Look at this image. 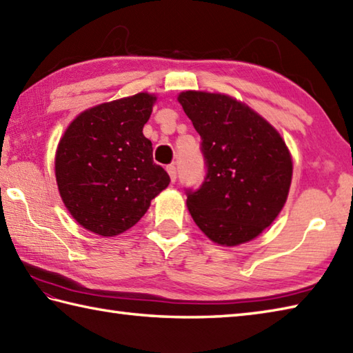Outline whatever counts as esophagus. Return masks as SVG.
I'll use <instances>...</instances> for the list:
<instances>
[{
	"instance_id": "34e87169",
	"label": "esophagus",
	"mask_w": 353,
	"mask_h": 353,
	"mask_svg": "<svg viewBox=\"0 0 353 353\" xmlns=\"http://www.w3.org/2000/svg\"><path fill=\"white\" fill-rule=\"evenodd\" d=\"M167 171H168V174H170V177H171V182H176V179H177V170H176V165H168V167H167Z\"/></svg>"
}]
</instances>
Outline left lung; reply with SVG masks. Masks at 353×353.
Instances as JSON below:
<instances>
[{"instance_id":"left-lung-1","label":"left lung","mask_w":353,"mask_h":353,"mask_svg":"<svg viewBox=\"0 0 353 353\" xmlns=\"http://www.w3.org/2000/svg\"><path fill=\"white\" fill-rule=\"evenodd\" d=\"M186 116L200 134L205 179L186 188L196 225L219 245L255 239L285 205L292 159L281 136L263 117L226 94L183 92Z\"/></svg>"}]
</instances>
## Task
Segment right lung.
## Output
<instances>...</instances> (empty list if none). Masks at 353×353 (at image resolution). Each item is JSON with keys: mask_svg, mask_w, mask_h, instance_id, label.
<instances>
[{"mask_svg": "<svg viewBox=\"0 0 353 353\" xmlns=\"http://www.w3.org/2000/svg\"><path fill=\"white\" fill-rule=\"evenodd\" d=\"M156 98L137 93L81 113L59 141L54 172L62 202L85 230L113 237L134 226L170 183L142 128Z\"/></svg>", "mask_w": 353, "mask_h": 353, "instance_id": "add662e5", "label": "right lung"}]
</instances>
